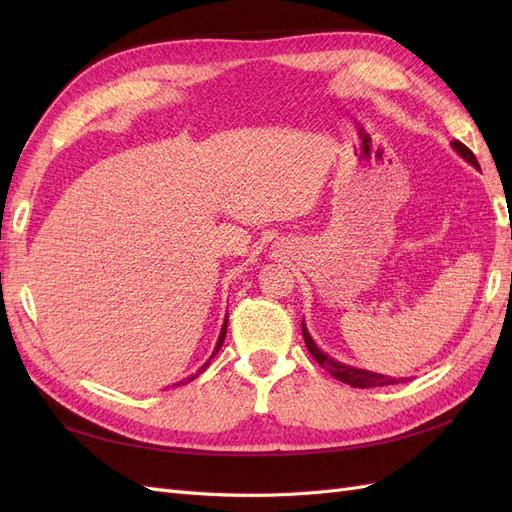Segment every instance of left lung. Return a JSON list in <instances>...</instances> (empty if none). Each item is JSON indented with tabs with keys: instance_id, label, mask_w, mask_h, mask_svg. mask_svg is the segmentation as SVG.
I'll list each match as a JSON object with an SVG mask.
<instances>
[{
	"instance_id": "obj_1",
	"label": "left lung",
	"mask_w": 512,
	"mask_h": 512,
	"mask_svg": "<svg viewBox=\"0 0 512 512\" xmlns=\"http://www.w3.org/2000/svg\"><path fill=\"white\" fill-rule=\"evenodd\" d=\"M451 145H453V149L459 153V156H461L463 160L470 162L474 168H480L478 162H476V158H474V153H472L466 145L459 143V141H453ZM301 331H303V339H305V346H307L309 354H312L314 359L318 361V365H322L324 369H327L329 374H331L333 378H337L339 382H346V384L354 386V389H374V386H389V384L406 382V378H399V380H397V378H389V376H382V374H374V371H367V369H359V367H350V365H344V363H337V361L331 359L329 354H324V352L316 346L312 335L307 333L305 322H301Z\"/></svg>"
}]
</instances>
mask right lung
Here are the masks:
<instances>
[{"label":"right lung","mask_w":512,"mask_h":512,"mask_svg":"<svg viewBox=\"0 0 512 512\" xmlns=\"http://www.w3.org/2000/svg\"><path fill=\"white\" fill-rule=\"evenodd\" d=\"M226 329H228V318H226V320H224V324H222V331H220V337H218V344H215V350L211 352V356H209V361H207V363H205L203 367H200V369H198V374H203V371H205V369L209 367V363H211V359H213V356L220 352V348H222V344H224V337H226ZM198 374L190 376V378H188V382H192V380H194V378H196ZM179 384H183V382H179ZM179 384H177V386H179Z\"/></svg>","instance_id":"right-lung-1"}]
</instances>
